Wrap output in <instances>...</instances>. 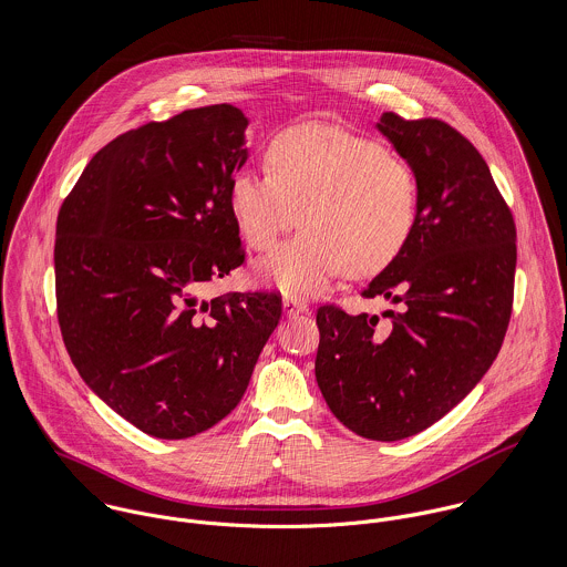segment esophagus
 <instances>
[{"instance_id": "esophagus-1", "label": "esophagus", "mask_w": 567, "mask_h": 567, "mask_svg": "<svg viewBox=\"0 0 567 567\" xmlns=\"http://www.w3.org/2000/svg\"><path fill=\"white\" fill-rule=\"evenodd\" d=\"M284 312L286 317H295V315H301V312H308V303L303 299H297L292 295H286L284 297Z\"/></svg>"}]
</instances>
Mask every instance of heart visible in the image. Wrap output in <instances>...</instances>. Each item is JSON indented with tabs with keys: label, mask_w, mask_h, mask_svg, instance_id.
<instances>
[{
	"label": "heart",
	"mask_w": 567,
	"mask_h": 567,
	"mask_svg": "<svg viewBox=\"0 0 567 567\" xmlns=\"http://www.w3.org/2000/svg\"><path fill=\"white\" fill-rule=\"evenodd\" d=\"M268 172L243 169L229 207L246 244L270 250L299 223L261 275L286 295H317L344 268L353 277L384 270L416 220V183L400 157L378 142L331 124H299L266 148Z\"/></svg>",
	"instance_id": "heart-1"
}]
</instances>
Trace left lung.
<instances>
[{"label": "left lung", "mask_w": 567, "mask_h": 567, "mask_svg": "<svg viewBox=\"0 0 567 567\" xmlns=\"http://www.w3.org/2000/svg\"><path fill=\"white\" fill-rule=\"evenodd\" d=\"M378 131L416 183L402 252L364 297L402 303L378 317L317 312V382L358 436L402 441L461 404L493 364L513 306L515 223L481 153L441 120L382 113Z\"/></svg>", "instance_id": "1"}]
</instances>
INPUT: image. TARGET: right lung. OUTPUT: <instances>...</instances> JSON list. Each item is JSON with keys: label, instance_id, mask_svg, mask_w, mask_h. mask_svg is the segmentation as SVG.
Returning <instances> with one entry per match:
<instances>
[{"label": "right lung", "instance_id": "right-lung-1", "mask_svg": "<svg viewBox=\"0 0 567 567\" xmlns=\"http://www.w3.org/2000/svg\"><path fill=\"white\" fill-rule=\"evenodd\" d=\"M248 120L189 109L106 144L56 220V308L84 384L155 439H187L240 404L281 319L275 292L200 299L244 261L229 185Z\"/></svg>", "mask_w": 567, "mask_h": 567}]
</instances>
